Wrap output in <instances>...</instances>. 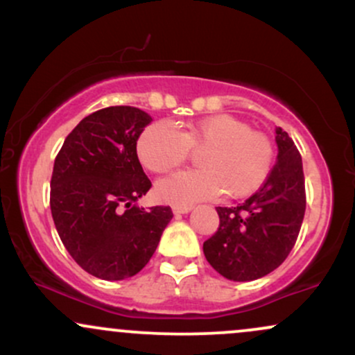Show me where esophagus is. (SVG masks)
I'll list each match as a JSON object with an SVG mask.
<instances>
[{"instance_id":"34e87169","label":"esophagus","mask_w":355,"mask_h":355,"mask_svg":"<svg viewBox=\"0 0 355 355\" xmlns=\"http://www.w3.org/2000/svg\"><path fill=\"white\" fill-rule=\"evenodd\" d=\"M173 214L178 215V214H189L191 210V205H173Z\"/></svg>"}]
</instances>
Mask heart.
Returning <instances> with one entry per match:
<instances>
[{
	"instance_id": "obj_1",
	"label": "heart",
	"mask_w": 355,
	"mask_h": 355,
	"mask_svg": "<svg viewBox=\"0 0 355 355\" xmlns=\"http://www.w3.org/2000/svg\"><path fill=\"white\" fill-rule=\"evenodd\" d=\"M202 152V170H187L158 182L157 195L173 205H190L218 193L243 198L270 177L275 148L267 133L247 121L218 113L190 121L180 132L168 121H155L138 138L137 153L145 168L168 173Z\"/></svg>"
}]
</instances>
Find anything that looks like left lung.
Listing matches in <instances>:
<instances>
[{"mask_svg":"<svg viewBox=\"0 0 355 355\" xmlns=\"http://www.w3.org/2000/svg\"><path fill=\"white\" fill-rule=\"evenodd\" d=\"M279 146L270 177L237 207H217L218 230L203 254L220 275L247 282L270 274L294 248L305 214L302 157L287 132L275 128Z\"/></svg>","mask_w":355,"mask_h":355,"instance_id":"1","label":"left lung"}]
</instances>
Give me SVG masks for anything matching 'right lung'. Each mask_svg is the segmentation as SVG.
<instances>
[{
  "label": "right lung",
  "instance_id": "right-lung-1",
  "mask_svg": "<svg viewBox=\"0 0 355 355\" xmlns=\"http://www.w3.org/2000/svg\"><path fill=\"white\" fill-rule=\"evenodd\" d=\"M152 121L135 107H108L85 116L55 158L50 207L68 254L88 274L123 280L144 268L172 220L170 207L140 209L152 187L137 140Z\"/></svg>",
  "mask_w": 355,
  "mask_h": 355
}]
</instances>
